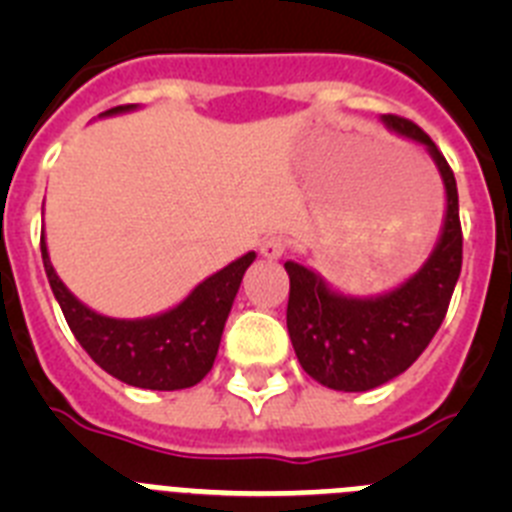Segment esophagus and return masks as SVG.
Returning <instances> with one entry per match:
<instances>
[{"mask_svg": "<svg viewBox=\"0 0 512 512\" xmlns=\"http://www.w3.org/2000/svg\"><path fill=\"white\" fill-rule=\"evenodd\" d=\"M284 248H287V241H284L282 235H269V238H264V241H261L259 251L264 259L274 261V259H282Z\"/></svg>", "mask_w": 512, "mask_h": 512, "instance_id": "34e87169", "label": "esophagus"}]
</instances>
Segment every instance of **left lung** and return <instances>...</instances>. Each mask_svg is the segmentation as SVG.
<instances>
[{"instance_id": "8db88e82", "label": "left lung", "mask_w": 512, "mask_h": 512, "mask_svg": "<svg viewBox=\"0 0 512 512\" xmlns=\"http://www.w3.org/2000/svg\"><path fill=\"white\" fill-rule=\"evenodd\" d=\"M392 133L428 151L443 189L441 235L428 261L400 287L374 297L336 292L318 271L287 261V330L302 369L338 392H366L400 377L441 328L461 274L459 194L451 166L415 122L382 115Z\"/></svg>"}]
</instances>
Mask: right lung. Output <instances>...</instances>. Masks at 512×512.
<instances>
[{
  "instance_id": "add662e5",
  "label": "right lung",
  "mask_w": 512,
  "mask_h": 512,
  "mask_svg": "<svg viewBox=\"0 0 512 512\" xmlns=\"http://www.w3.org/2000/svg\"><path fill=\"white\" fill-rule=\"evenodd\" d=\"M138 110L135 104L112 107L99 117L122 115ZM43 266L51 282L53 295L63 310L71 333L81 348L120 382L140 390H187L205 379L215 364L225 320L230 315L238 287L256 253H243L225 269L200 282L171 310L148 315V318H110L87 307L56 274L40 235Z\"/></svg>"
}]
</instances>
